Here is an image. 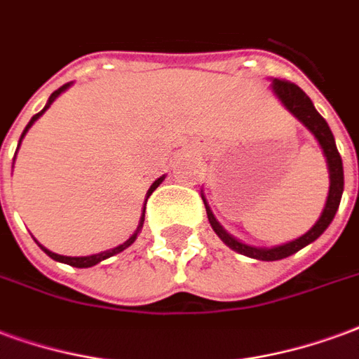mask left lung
Masks as SVG:
<instances>
[{
  "mask_svg": "<svg viewBox=\"0 0 359 359\" xmlns=\"http://www.w3.org/2000/svg\"><path fill=\"white\" fill-rule=\"evenodd\" d=\"M271 91L276 93V97L281 101L285 109L298 120L306 126V130L312 133L316 141L319 143V147L323 151V156L327 161V170H329V195H327L325 206H323V212L319 219L312 226V229H308L304 235H300L298 239L289 241V243H283V245H276V247H255V245H247L243 243L233 235H229L219 226V222L216 219V216L212 214L210 206L206 203L205 193H203V201H205L206 216H208V222H210L214 233L218 235L219 239L226 243L227 247L239 252L243 256H248V258H255V260H262V262H273V260H283L287 256L294 255L300 248L308 247L310 243L318 239L319 235L325 231L329 224L333 222L334 214L339 210V205H341L342 191H344V170H342V158L339 151H337V143H334L333 132L331 128L325 122V118L316 111L312 99L306 95L304 91L300 90L298 86L290 82H285V80H277L273 78L271 80Z\"/></svg>",
  "mask_w": 359,
  "mask_h": 359,
  "instance_id": "obj_1",
  "label": "left lung"
}]
</instances>
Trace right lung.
Masks as SVG:
<instances>
[{"label": "right lung", "instance_id": "right-lung-1", "mask_svg": "<svg viewBox=\"0 0 359 359\" xmlns=\"http://www.w3.org/2000/svg\"><path fill=\"white\" fill-rule=\"evenodd\" d=\"M70 86H72V83H70V82H69V83H65V86H61L59 90L53 91V93L49 95V99H47L46 107H43V109H41V111L38 112V114H34L32 120H30V122H28V126H26V128H25V132H22V135H20V140H18V147H20V143H22V140H25L26 132H28V130L32 128L34 122H36V120L40 118L41 114H43V112H46L47 109H49V107H51V103H53L55 99H57V97L61 95L62 91L69 90ZM18 147H17V151H18ZM15 156H17V153H15ZM164 177H166V176H161V177H158V180H154L153 185L149 187L147 197H145V205H147V198L151 197V193H153V191L156 189V187H158V185H161L162 182H164ZM143 222H145V206H143V212H141L140 226H137V229L133 231L132 237H130V239H128V241H124V243H122V245H118V247L111 248V250H104V252H99V255H91V256H62V255H57V252H51V250H47L46 247H41L40 243H38V245H40L41 250H43V252H46V255L49 256V258H53V260H57V262L69 264V266H72V268H91V266H95V264L103 262V260H107V258H111V256L118 255V252H122V250H126V248L130 247V245H132L133 241L137 239V235H140L141 227H143Z\"/></svg>", "mask_w": 359, "mask_h": 359}]
</instances>
